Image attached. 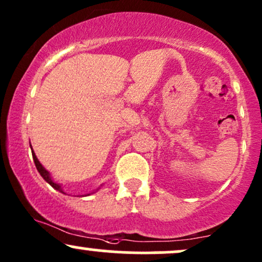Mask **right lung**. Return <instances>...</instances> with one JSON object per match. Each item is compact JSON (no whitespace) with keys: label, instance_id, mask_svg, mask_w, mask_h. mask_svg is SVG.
Wrapping results in <instances>:
<instances>
[{"label":"right lung","instance_id":"obj_1","mask_svg":"<svg viewBox=\"0 0 262 262\" xmlns=\"http://www.w3.org/2000/svg\"><path fill=\"white\" fill-rule=\"evenodd\" d=\"M31 146H32V145H31ZM31 149H32V148H31ZM32 155H33V160H34L35 167H37L38 172L40 173V176L43 177V179L45 180V181H47L48 183H49V185L52 186V187H53L54 189H56V191H59V192H61V193L66 194L65 192H64V189H62V186L60 185V183H58V182H55V181H54V180H53V177H52V175H50V172H49V171H48L47 169H45V167L43 166V165L40 164V161L38 160L37 155H35V152L33 151V149H32ZM89 194H91V193H87V196H89Z\"/></svg>","mask_w":262,"mask_h":262}]
</instances>
